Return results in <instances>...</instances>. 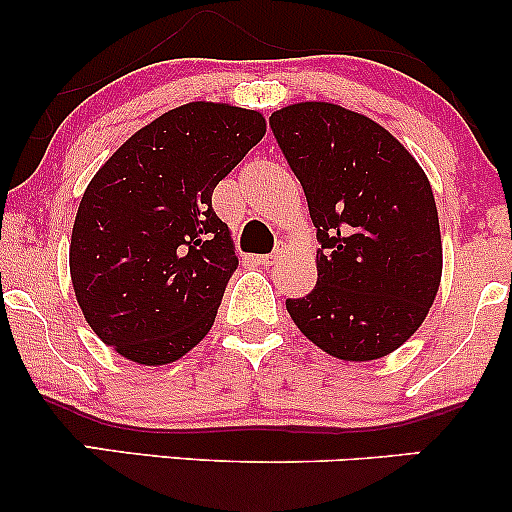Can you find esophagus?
I'll return each mask as SVG.
<instances>
[{"label":"esophagus","mask_w":512,"mask_h":512,"mask_svg":"<svg viewBox=\"0 0 512 512\" xmlns=\"http://www.w3.org/2000/svg\"><path fill=\"white\" fill-rule=\"evenodd\" d=\"M286 255V248L281 245V248H276L274 252H269V255H262L260 257V264H264V267H274V264H279L281 260H284Z\"/></svg>","instance_id":"34e87169"}]
</instances>
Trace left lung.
Returning a JSON list of instances; mask_svg holds the SVG:
<instances>
[{"mask_svg": "<svg viewBox=\"0 0 512 512\" xmlns=\"http://www.w3.org/2000/svg\"><path fill=\"white\" fill-rule=\"evenodd\" d=\"M269 125L317 228V284L286 310L342 361H375L426 320L443 274L438 209L416 158L370 117L305 101Z\"/></svg>", "mask_w": 512, "mask_h": 512, "instance_id": "1", "label": "left lung"}]
</instances>
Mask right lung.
Returning a JSON list of instances; mask_svg holds the SVG:
<instances>
[{"instance_id": "add662e5", "label": "right lung", "mask_w": 512, "mask_h": 512, "mask_svg": "<svg viewBox=\"0 0 512 512\" xmlns=\"http://www.w3.org/2000/svg\"><path fill=\"white\" fill-rule=\"evenodd\" d=\"M267 132L257 110L195 101L134 132L88 182L69 272L88 327L142 366L207 337L238 269L214 187Z\"/></svg>"}]
</instances>
